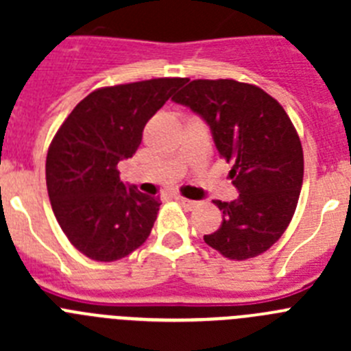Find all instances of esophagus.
I'll use <instances>...</instances> for the list:
<instances>
[{"label":"esophagus","instance_id":"obj_1","mask_svg":"<svg viewBox=\"0 0 351 351\" xmlns=\"http://www.w3.org/2000/svg\"><path fill=\"white\" fill-rule=\"evenodd\" d=\"M176 200H178L181 206L188 207V209H195V207L198 206V202H195V200H190V198H186V197H181V195H176Z\"/></svg>","mask_w":351,"mask_h":351}]
</instances>
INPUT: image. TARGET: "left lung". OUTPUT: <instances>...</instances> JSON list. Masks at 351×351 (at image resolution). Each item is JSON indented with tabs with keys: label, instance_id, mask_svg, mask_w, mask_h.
I'll return each mask as SVG.
<instances>
[{
	"label": "left lung",
	"instance_id": "8db88e82",
	"mask_svg": "<svg viewBox=\"0 0 351 351\" xmlns=\"http://www.w3.org/2000/svg\"><path fill=\"white\" fill-rule=\"evenodd\" d=\"M173 101L209 125L239 191L234 202L214 200L223 221L204 241L230 260L262 255L290 225L302 188V145L290 117L263 89L232 79L191 80Z\"/></svg>",
	"mask_w": 351,
	"mask_h": 351
}]
</instances>
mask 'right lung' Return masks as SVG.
Listing matches in <instances>:
<instances>
[{"label":"right lung","instance_id":"1","mask_svg":"<svg viewBox=\"0 0 351 351\" xmlns=\"http://www.w3.org/2000/svg\"><path fill=\"white\" fill-rule=\"evenodd\" d=\"M186 79H151L89 93L54 135L45 179L61 230L96 262H116L145 243L160 198L125 184L117 163L135 154L144 126Z\"/></svg>","mask_w":351,"mask_h":351}]
</instances>
